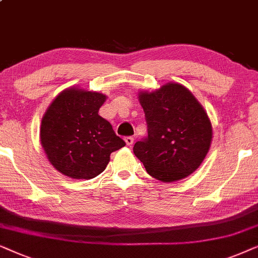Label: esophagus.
<instances>
[{
  "instance_id": "esophagus-1",
  "label": "esophagus",
  "mask_w": 258,
  "mask_h": 258,
  "mask_svg": "<svg viewBox=\"0 0 258 258\" xmlns=\"http://www.w3.org/2000/svg\"><path fill=\"white\" fill-rule=\"evenodd\" d=\"M125 143L126 145L132 146L133 143H135V138H133V137H125Z\"/></svg>"
}]
</instances>
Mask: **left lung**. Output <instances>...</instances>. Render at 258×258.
Listing matches in <instances>:
<instances>
[{
  "instance_id": "left-lung-1",
  "label": "left lung",
  "mask_w": 258,
  "mask_h": 258,
  "mask_svg": "<svg viewBox=\"0 0 258 258\" xmlns=\"http://www.w3.org/2000/svg\"><path fill=\"white\" fill-rule=\"evenodd\" d=\"M147 123V136L133 152L147 173L170 183L195 172L210 149L212 127L204 108L188 89L166 84L139 95Z\"/></svg>"
}]
</instances>
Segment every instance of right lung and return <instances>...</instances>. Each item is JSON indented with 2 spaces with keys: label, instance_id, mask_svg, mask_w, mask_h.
<instances>
[{
  "label": "right lung",
  "instance_id": "1",
  "mask_svg": "<svg viewBox=\"0 0 258 258\" xmlns=\"http://www.w3.org/2000/svg\"><path fill=\"white\" fill-rule=\"evenodd\" d=\"M105 100L97 92L68 88L44 113L41 145L48 160L64 176L92 179L106 169L111 153L126 145L99 115Z\"/></svg>",
  "mask_w": 258,
  "mask_h": 258
}]
</instances>
